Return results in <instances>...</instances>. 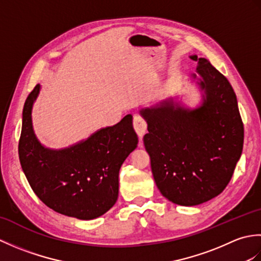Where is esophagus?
I'll list each match as a JSON object with an SVG mask.
<instances>
[{
    "mask_svg": "<svg viewBox=\"0 0 261 261\" xmlns=\"http://www.w3.org/2000/svg\"><path fill=\"white\" fill-rule=\"evenodd\" d=\"M134 126H135V130L138 134V136L142 138V136L145 135V132L147 130V122L145 121V119H143L141 115L136 114L134 116Z\"/></svg>",
    "mask_w": 261,
    "mask_h": 261,
    "instance_id": "obj_1",
    "label": "esophagus"
}]
</instances>
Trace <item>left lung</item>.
<instances>
[{
    "instance_id": "left-lung-1",
    "label": "left lung",
    "mask_w": 261,
    "mask_h": 261,
    "mask_svg": "<svg viewBox=\"0 0 261 261\" xmlns=\"http://www.w3.org/2000/svg\"><path fill=\"white\" fill-rule=\"evenodd\" d=\"M191 80L201 101L194 108L168 98L140 110L153 179L168 201L182 206L207 202L229 184L243 147V123L229 81L207 59Z\"/></svg>"
}]
</instances>
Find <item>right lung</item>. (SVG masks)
Instances as JSON below:
<instances>
[{"mask_svg": "<svg viewBox=\"0 0 261 261\" xmlns=\"http://www.w3.org/2000/svg\"><path fill=\"white\" fill-rule=\"evenodd\" d=\"M40 90V84L33 88L22 112V170L36 195L55 212L80 220L96 219L115 204L120 168L137 148L132 115L69 147L47 148L32 124V108Z\"/></svg>", "mask_w": 261, "mask_h": 261, "instance_id": "obj_1", "label": "right lung"}]
</instances>
